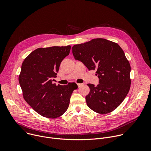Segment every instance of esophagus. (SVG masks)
I'll return each mask as SVG.
<instances>
[{
    "label": "esophagus",
    "instance_id": "34e87169",
    "mask_svg": "<svg viewBox=\"0 0 151 151\" xmlns=\"http://www.w3.org/2000/svg\"><path fill=\"white\" fill-rule=\"evenodd\" d=\"M77 85H78V87H80L81 86H82L83 84H82V83H77Z\"/></svg>",
    "mask_w": 151,
    "mask_h": 151
}]
</instances>
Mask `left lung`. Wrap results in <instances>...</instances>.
<instances>
[{"label": "left lung", "mask_w": 151, "mask_h": 151, "mask_svg": "<svg viewBox=\"0 0 151 151\" xmlns=\"http://www.w3.org/2000/svg\"><path fill=\"white\" fill-rule=\"evenodd\" d=\"M75 60L82 61L89 70H96L99 84L88 83L90 91L85 97L93 111L108 114L121 104L130 88V63L115 42L103 38L93 39L72 47Z\"/></svg>", "instance_id": "8db88e82"}]
</instances>
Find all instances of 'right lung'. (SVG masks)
Here are the masks:
<instances>
[{"mask_svg":"<svg viewBox=\"0 0 151 151\" xmlns=\"http://www.w3.org/2000/svg\"><path fill=\"white\" fill-rule=\"evenodd\" d=\"M71 47L39 48L24 60L18 77L26 101L37 114L47 118H56L69 107L76 83L67 85L52 83L61 62L69 54Z\"/></svg>","mask_w":151,"mask_h":151,"instance_id":"1","label":"right lung"}]
</instances>
